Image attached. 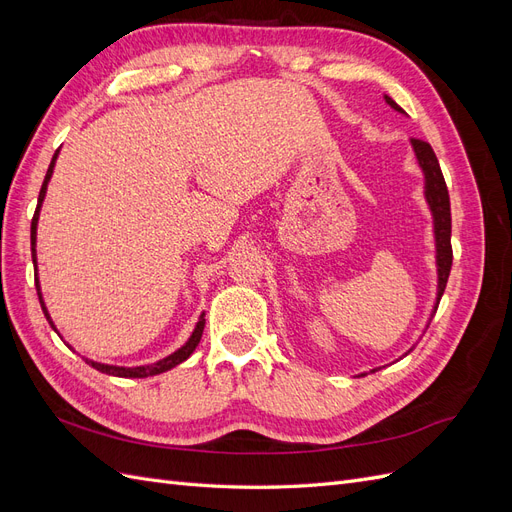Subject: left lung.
<instances>
[{
    "label": "left lung",
    "instance_id": "obj_1",
    "mask_svg": "<svg viewBox=\"0 0 512 512\" xmlns=\"http://www.w3.org/2000/svg\"><path fill=\"white\" fill-rule=\"evenodd\" d=\"M384 100H386V104L393 108V111L406 113L404 108H401L393 98L384 96ZM410 143H412V149H414V156L418 160V166H421L423 175H425V200H427L429 211L433 215V235H436V265H438V297H436V305H433V314H436L438 303L442 299L446 282H448V275H451V265H453L451 198H448V190H446V181H444V175L440 170V162L436 158V153H433L431 145L421 141V138H412ZM433 314H431V318H433ZM431 318H429V322H431ZM429 322H427V327H429ZM371 371H376V369H371ZM361 376H367V374H361Z\"/></svg>",
    "mask_w": 512,
    "mask_h": 512
}]
</instances>
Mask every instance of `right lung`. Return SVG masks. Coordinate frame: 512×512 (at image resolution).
Instances as JSON below:
<instances>
[{
    "instance_id": "add662e5",
    "label": "right lung",
    "mask_w": 512,
    "mask_h": 512,
    "mask_svg": "<svg viewBox=\"0 0 512 512\" xmlns=\"http://www.w3.org/2000/svg\"><path fill=\"white\" fill-rule=\"evenodd\" d=\"M57 153L49 164V170H46V177H44V183L40 188V196H38V207H36V213H34V220H32V258H34V269H36V290H38V299H40V305H42V312L46 316V320H49L51 327L57 331V327L53 324L51 316H49V309H46L44 305V299H42V292H40V282H38V262H36V230H38V218H40V207H42V200L46 196V185H49L51 181V175H53V168H55V160H57ZM203 329H205V314H200L196 327L192 331V335L188 337V342H185L179 350H175L173 354L164 356V359L151 363V365H138V367H119V365H106V363H98V361H91V359H85L91 367L102 371V374H108V376H117V378H147V376H158V374H164V371L177 367L179 363H183L188 356L196 350L200 337H203ZM70 348V346H68Z\"/></svg>"
}]
</instances>
